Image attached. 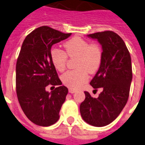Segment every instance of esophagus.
Instances as JSON below:
<instances>
[{"label": "esophagus", "instance_id": "obj_1", "mask_svg": "<svg viewBox=\"0 0 145 145\" xmlns=\"http://www.w3.org/2000/svg\"><path fill=\"white\" fill-rule=\"evenodd\" d=\"M69 92L70 93H76V90H74V89H72V88H69Z\"/></svg>", "mask_w": 145, "mask_h": 145}]
</instances>
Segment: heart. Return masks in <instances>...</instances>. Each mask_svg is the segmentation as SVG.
<instances>
[{
	"mask_svg": "<svg viewBox=\"0 0 145 145\" xmlns=\"http://www.w3.org/2000/svg\"><path fill=\"white\" fill-rule=\"evenodd\" d=\"M65 52L59 48L52 49L51 60L59 71L65 70L69 57H78L77 70L69 71L61 76L63 83L72 89L82 86L88 80L89 73L97 71L102 61V50L99 44H91L80 37H74L64 44Z\"/></svg>",
	"mask_w": 145,
	"mask_h": 145,
	"instance_id": "1",
	"label": "heart"
}]
</instances>
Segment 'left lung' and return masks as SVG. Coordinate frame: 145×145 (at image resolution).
Returning <instances> with one entry per match:
<instances>
[{
	"label": "left lung",
	"mask_w": 145,
	"mask_h": 145,
	"mask_svg": "<svg viewBox=\"0 0 145 145\" xmlns=\"http://www.w3.org/2000/svg\"><path fill=\"white\" fill-rule=\"evenodd\" d=\"M102 46V61L90 85L103 91L93 98L85 91L80 113L87 123L95 127L109 125L118 118L128 101L132 80L131 55L122 38L106 31L88 35Z\"/></svg>",
	"instance_id": "left-lung-1"
}]
</instances>
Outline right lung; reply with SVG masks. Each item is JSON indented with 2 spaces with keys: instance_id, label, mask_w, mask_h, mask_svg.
<instances>
[{
  "instance_id": "add662e5",
  "label": "right lung",
  "mask_w": 145,
  "mask_h": 145,
  "mask_svg": "<svg viewBox=\"0 0 145 145\" xmlns=\"http://www.w3.org/2000/svg\"><path fill=\"white\" fill-rule=\"evenodd\" d=\"M48 26H41L24 40L16 64V91L23 112L31 122L50 126L58 120L68 94L51 60V48L71 36ZM49 84L57 86L51 93Z\"/></svg>"
}]
</instances>
